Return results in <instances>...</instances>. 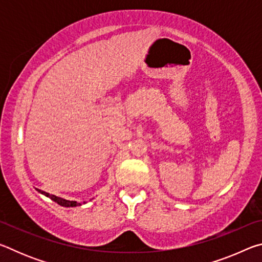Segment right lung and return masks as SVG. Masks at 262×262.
Wrapping results in <instances>:
<instances>
[{"mask_svg": "<svg viewBox=\"0 0 262 262\" xmlns=\"http://www.w3.org/2000/svg\"><path fill=\"white\" fill-rule=\"evenodd\" d=\"M37 190H38L39 193H41V194H43V195H46L47 198L52 199L53 201L56 202L57 205H60V206H63V207H76V206H81V203H78V202H76V201H69V200H64V199H62V198L55 196V195H52V194H50V193L42 192V190H40V189H37Z\"/></svg>", "mask_w": 262, "mask_h": 262, "instance_id": "add662e5", "label": "right lung"}]
</instances>
